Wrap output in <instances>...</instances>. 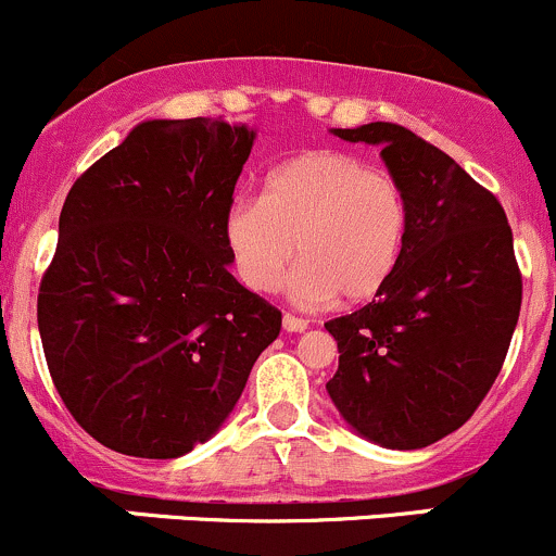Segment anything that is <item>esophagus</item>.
<instances>
[{
    "instance_id": "34e87169",
    "label": "esophagus",
    "mask_w": 556,
    "mask_h": 556,
    "mask_svg": "<svg viewBox=\"0 0 556 556\" xmlns=\"http://www.w3.org/2000/svg\"><path fill=\"white\" fill-rule=\"evenodd\" d=\"M282 327L288 332H303L308 327V323H306V319H301V317H293V314H285Z\"/></svg>"
}]
</instances>
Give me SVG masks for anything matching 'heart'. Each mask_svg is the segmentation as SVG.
<instances>
[{"instance_id":"heart-1","label":"heart","mask_w":556,"mask_h":556,"mask_svg":"<svg viewBox=\"0 0 556 556\" xmlns=\"http://www.w3.org/2000/svg\"><path fill=\"white\" fill-rule=\"evenodd\" d=\"M410 204L396 178L346 151H306L268 173L261 197L224 215V242L239 282L274 293L295 253L288 293L306 306L365 303L394 277Z\"/></svg>"}]
</instances>
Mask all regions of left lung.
Masks as SVG:
<instances>
[{
    "label": "left lung",
    "mask_w": 556,
    "mask_h": 556,
    "mask_svg": "<svg viewBox=\"0 0 556 556\" xmlns=\"http://www.w3.org/2000/svg\"><path fill=\"white\" fill-rule=\"evenodd\" d=\"M332 136L381 146L410 226L381 293L325 323L341 354L327 394L365 440L420 450L475 416L509 352L522 306L511 226L488 189L416 132L370 122Z\"/></svg>",
    "instance_id": "1"
}]
</instances>
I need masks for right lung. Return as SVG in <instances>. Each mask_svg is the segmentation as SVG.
Segmentation results:
<instances>
[{
    "instance_id": "obj_1",
    "label": "right lung",
    "mask_w": 556,
    "mask_h": 556,
    "mask_svg": "<svg viewBox=\"0 0 556 556\" xmlns=\"http://www.w3.org/2000/svg\"><path fill=\"white\" fill-rule=\"evenodd\" d=\"M255 130L140 122L68 191L39 285L52 383L101 445L180 458L231 416L282 314L231 277L224 215Z\"/></svg>"
}]
</instances>
